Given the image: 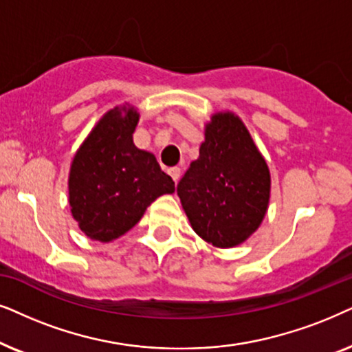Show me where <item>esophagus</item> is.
I'll return each instance as SVG.
<instances>
[{"instance_id": "esophagus-1", "label": "esophagus", "mask_w": 352, "mask_h": 352, "mask_svg": "<svg viewBox=\"0 0 352 352\" xmlns=\"http://www.w3.org/2000/svg\"><path fill=\"white\" fill-rule=\"evenodd\" d=\"M167 172H168V175L173 179V182H177L180 179V167H170Z\"/></svg>"}]
</instances>
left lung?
Wrapping results in <instances>:
<instances>
[{"mask_svg":"<svg viewBox=\"0 0 352 352\" xmlns=\"http://www.w3.org/2000/svg\"><path fill=\"white\" fill-rule=\"evenodd\" d=\"M177 195L193 230L210 245H241L259 228L270 199V172L240 117H210L199 157Z\"/></svg>","mask_w":352,"mask_h":352,"instance_id":"obj_1","label":"left lung"}]
</instances>
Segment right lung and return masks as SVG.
<instances>
[{"mask_svg":"<svg viewBox=\"0 0 352 352\" xmlns=\"http://www.w3.org/2000/svg\"><path fill=\"white\" fill-rule=\"evenodd\" d=\"M140 114L132 106L101 117L78 151L69 173L70 212L80 230L96 241H112L140 222L154 199L175 191L154 154L133 144Z\"/></svg>","mask_w":352,"mask_h":352,"instance_id":"right-lung-1","label":"right lung"}]
</instances>
